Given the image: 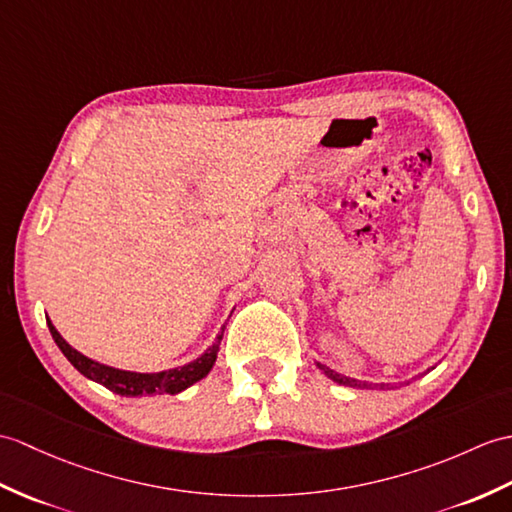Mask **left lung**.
Returning <instances> with one entry per match:
<instances>
[{"label": "left lung", "instance_id": "1", "mask_svg": "<svg viewBox=\"0 0 512 512\" xmlns=\"http://www.w3.org/2000/svg\"><path fill=\"white\" fill-rule=\"evenodd\" d=\"M320 371H323L329 379H334L336 384H342V386H349V388H388V384H368V382H358V379H351V377H344V375H340V373H336V371H331L329 366H325V364H316Z\"/></svg>", "mask_w": 512, "mask_h": 512}]
</instances>
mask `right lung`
<instances>
[{"label": "right lung", "mask_w": 512, "mask_h": 512, "mask_svg": "<svg viewBox=\"0 0 512 512\" xmlns=\"http://www.w3.org/2000/svg\"><path fill=\"white\" fill-rule=\"evenodd\" d=\"M47 327H50V334H52L54 342L58 344V349L63 351L65 358L71 364H74L82 375L93 379V382L106 386L113 392H117V395H124V397L176 395V392H181L192 384H196L198 379H202L211 371L213 362H216L222 334H224V327H222L220 336L216 338V344H213L209 351L202 353L198 360L189 362L181 368H170V371L146 375V373L120 371V368H111V366H104L100 362H93V360L87 358V355H82L76 349L69 347V344L63 340V336L56 331V327L50 323V318H47Z\"/></svg>", "instance_id": "1"}]
</instances>
